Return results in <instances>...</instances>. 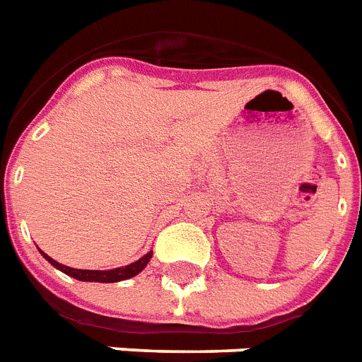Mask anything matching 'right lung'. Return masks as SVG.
Listing matches in <instances>:
<instances>
[{"instance_id":"add662e5","label":"right lung","mask_w":362,"mask_h":362,"mask_svg":"<svg viewBox=\"0 0 362 362\" xmlns=\"http://www.w3.org/2000/svg\"><path fill=\"white\" fill-rule=\"evenodd\" d=\"M48 262L57 267L59 271H63L65 274L72 276V279L76 280H82V282H119V280H127V279H132L136 274L140 273L146 269V265L149 263L151 259L153 252H147L144 258H140L138 262L131 263V265H125V267H117V269H110V271H88V269H72V267H66V265H62V263H57L56 259H52L50 256H46L42 252Z\"/></svg>"}]
</instances>
